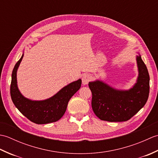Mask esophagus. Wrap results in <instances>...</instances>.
I'll use <instances>...</instances> for the list:
<instances>
[{
  "instance_id": "obj_1",
  "label": "esophagus",
  "mask_w": 158,
  "mask_h": 158,
  "mask_svg": "<svg viewBox=\"0 0 158 158\" xmlns=\"http://www.w3.org/2000/svg\"><path fill=\"white\" fill-rule=\"evenodd\" d=\"M92 77L90 76L89 74H84L82 77V82L83 85H87L88 84V83L90 81Z\"/></svg>"
}]
</instances>
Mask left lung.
Returning <instances> with one entry per match:
<instances>
[{"instance_id": "1", "label": "left lung", "mask_w": 158, "mask_h": 158, "mask_svg": "<svg viewBox=\"0 0 158 158\" xmlns=\"http://www.w3.org/2000/svg\"><path fill=\"white\" fill-rule=\"evenodd\" d=\"M136 59L139 75L129 89H117L100 80L89 82L93 111L100 119L126 122L145 106L149 94V75L140 53Z\"/></svg>"}]
</instances>
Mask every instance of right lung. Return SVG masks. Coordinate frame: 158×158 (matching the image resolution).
Masks as SVG:
<instances>
[{
	"mask_svg": "<svg viewBox=\"0 0 158 158\" xmlns=\"http://www.w3.org/2000/svg\"><path fill=\"white\" fill-rule=\"evenodd\" d=\"M23 53L15 64L11 75L10 93L15 107L26 117L36 124H46L58 121L65 113L69 101L81 88V79L69 83L55 95L43 100H32L23 96L18 89L17 71L21 63Z\"/></svg>",
	"mask_w": 158,
	"mask_h": 158,
	"instance_id": "1",
	"label": "right lung"
}]
</instances>
